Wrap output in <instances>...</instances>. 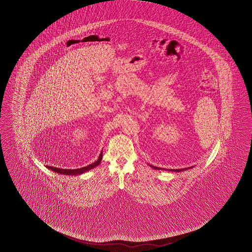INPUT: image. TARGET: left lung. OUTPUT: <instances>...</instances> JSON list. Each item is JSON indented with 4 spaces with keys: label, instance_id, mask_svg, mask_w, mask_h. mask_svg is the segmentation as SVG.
<instances>
[{
    "label": "left lung",
    "instance_id": "left-lung-1",
    "mask_svg": "<svg viewBox=\"0 0 252 252\" xmlns=\"http://www.w3.org/2000/svg\"><path fill=\"white\" fill-rule=\"evenodd\" d=\"M152 168L156 169H163V170H169V171H176V172H179V171H183V170H186V169H190L191 167H188V168H185V169H162V168H158L156 166L150 165Z\"/></svg>",
    "mask_w": 252,
    "mask_h": 252
}]
</instances>
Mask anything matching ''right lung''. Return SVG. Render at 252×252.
<instances>
[{
  "label": "right lung",
  "mask_w": 252,
  "mask_h": 252,
  "mask_svg": "<svg viewBox=\"0 0 252 252\" xmlns=\"http://www.w3.org/2000/svg\"><path fill=\"white\" fill-rule=\"evenodd\" d=\"M102 157H103V153L100 154L99 158H98V160L95 161V162L92 163V164H90V165L86 166V167L81 168V169H60V168H55V167H52V166H48V169H51L52 170L55 171V172H57V173L63 174V175H80V174H83V172L88 171V170H90V169H92V168H94L95 166L99 165L101 160H102Z\"/></svg>",
  "instance_id": "1"
}]
</instances>
